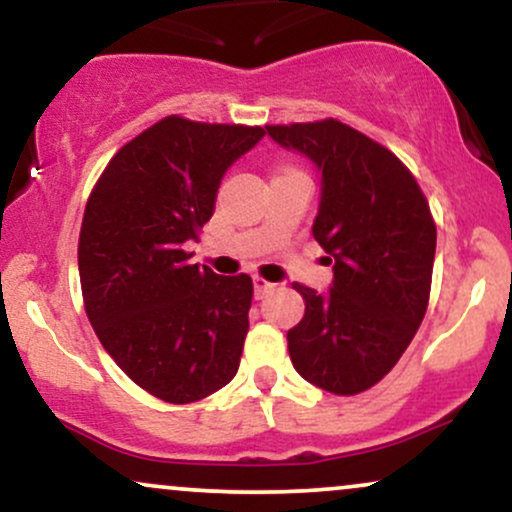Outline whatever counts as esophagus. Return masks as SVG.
<instances>
[{
  "label": "esophagus",
  "instance_id": "34e87169",
  "mask_svg": "<svg viewBox=\"0 0 512 512\" xmlns=\"http://www.w3.org/2000/svg\"><path fill=\"white\" fill-rule=\"evenodd\" d=\"M252 284H255V296L257 298H264L267 293H272L276 289V284H272V281H267V279H262V276H255V279H252Z\"/></svg>",
  "mask_w": 512,
  "mask_h": 512
}]
</instances>
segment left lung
Returning <instances> with one entry per match:
<instances>
[{"label":"left lung","instance_id":"obj_1","mask_svg":"<svg viewBox=\"0 0 512 512\" xmlns=\"http://www.w3.org/2000/svg\"><path fill=\"white\" fill-rule=\"evenodd\" d=\"M267 134L322 173L313 236L334 272L327 293L293 286L305 315L286 334L291 363L332 395H358L395 368L424 320L436 223L409 168L358 129L330 117Z\"/></svg>","mask_w":512,"mask_h":512}]
</instances>
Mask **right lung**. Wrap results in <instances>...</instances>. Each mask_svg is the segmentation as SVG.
<instances>
[{"instance_id":"1","label":"right lung","mask_w":512,"mask_h":512,"mask_svg":"<svg viewBox=\"0 0 512 512\" xmlns=\"http://www.w3.org/2000/svg\"><path fill=\"white\" fill-rule=\"evenodd\" d=\"M262 127L168 115L110 158L86 202L79 276L88 322L129 378L170 404L238 373L252 279L192 264L221 178Z\"/></svg>"}]
</instances>
